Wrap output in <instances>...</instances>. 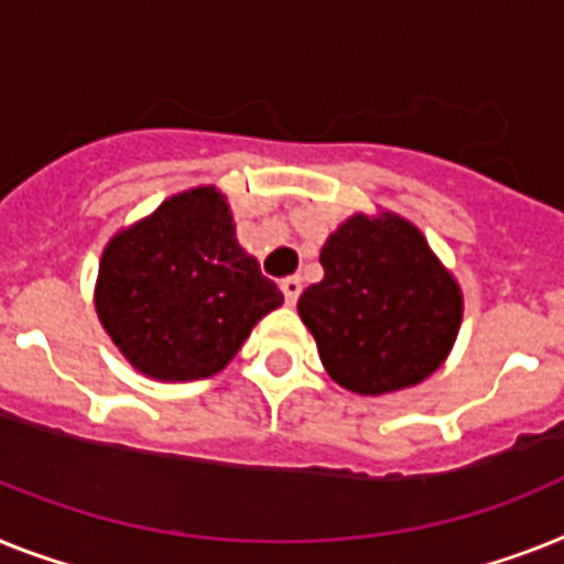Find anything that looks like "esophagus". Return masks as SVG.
<instances>
[{"label":"esophagus","instance_id":"1","mask_svg":"<svg viewBox=\"0 0 564 564\" xmlns=\"http://www.w3.org/2000/svg\"><path fill=\"white\" fill-rule=\"evenodd\" d=\"M282 293H285V300H288V305H293V302L300 300V293H302V279L300 276H288V279H282Z\"/></svg>","mask_w":564,"mask_h":564}]
</instances>
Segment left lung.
<instances>
[{"instance_id":"8db88e82","label":"left lung","mask_w":564,"mask_h":564,"mask_svg":"<svg viewBox=\"0 0 564 564\" xmlns=\"http://www.w3.org/2000/svg\"><path fill=\"white\" fill-rule=\"evenodd\" d=\"M323 282L296 302L334 383L355 394L417 386L449 357L464 316L458 279L409 218L355 213L319 250Z\"/></svg>"}]
</instances>
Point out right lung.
Returning <instances> with one entry per match:
<instances>
[{
	"label": "right lung",
	"instance_id": "add662e5",
	"mask_svg": "<svg viewBox=\"0 0 564 564\" xmlns=\"http://www.w3.org/2000/svg\"><path fill=\"white\" fill-rule=\"evenodd\" d=\"M282 293L236 239L227 195L193 187L120 227L100 256L97 319L141 375L187 383L225 369Z\"/></svg>",
	"mask_w": 564,
	"mask_h": 564
}]
</instances>
